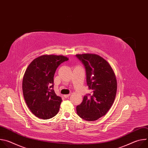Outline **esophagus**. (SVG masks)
<instances>
[{
	"mask_svg": "<svg viewBox=\"0 0 148 148\" xmlns=\"http://www.w3.org/2000/svg\"><path fill=\"white\" fill-rule=\"evenodd\" d=\"M70 95V94H67V95H64V98H68Z\"/></svg>",
	"mask_w": 148,
	"mask_h": 148,
	"instance_id": "34e87169",
	"label": "esophagus"
}]
</instances>
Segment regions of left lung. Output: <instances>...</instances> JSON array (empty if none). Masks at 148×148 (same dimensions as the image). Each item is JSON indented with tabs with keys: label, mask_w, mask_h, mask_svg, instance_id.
Returning <instances> with one entry per match:
<instances>
[{
	"label": "left lung",
	"mask_w": 148,
	"mask_h": 148,
	"mask_svg": "<svg viewBox=\"0 0 148 148\" xmlns=\"http://www.w3.org/2000/svg\"><path fill=\"white\" fill-rule=\"evenodd\" d=\"M86 70V82L91 91L84 97L82 102L77 106V113L88 121L98 119L105 115L114 103L117 89L115 74L103 58L97 54H77Z\"/></svg>",
	"instance_id": "obj_1"
}]
</instances>
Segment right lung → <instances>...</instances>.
Masks as SVG:
<instances>
[{"label": "right lung", "instance_id": "right-lung-1", "mask_svg": "<svg viewBox=\"0 0 148 148\" xmlns=\"http://www.w3.org/2000/svg\"><path fill=\"white\" fill-rule=\"evenodd\" d=\"M69 58L63 56L43 55L35 58L27 68L22 90L28 108L37 117L48 119L58 113L62 99L54 90L57 67Z\"/></svg>", "mask_w": 148, "mask_h": 148}]
</instances>
